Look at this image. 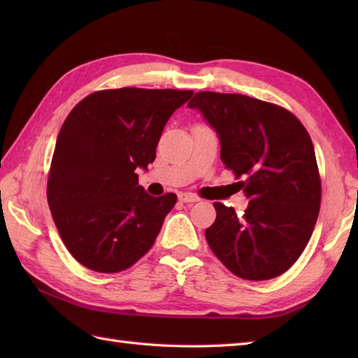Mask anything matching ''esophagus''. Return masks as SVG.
<instances>
[{
  "label": "esophagus",
  "instance_id": "34e87169",
  "mask_svg": "<svg viewBox=\"0 0 358 358\" xmlns=\"http://www.w3.org/2000/svg\"><path fill=\"white\" fill-rule=\"evenodd\" d=\"M178 200H180L181 203H194V201L199 200V196L194 195V194L181 192V194H178Z\"/></svg>",
  "mask_w": 358,
  "mask_h": 358
}]
</instances>
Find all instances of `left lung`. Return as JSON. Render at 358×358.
I'll return each instance as SVG.
<instances>
[{"label":"left lung","mask_w":358,"mask_h":358,"mask_svg":"<svg viewBox=\"0 0 358 358\" xmlns=\"http://www.w3.org/2000/svg\"><path fill=\"white\" fill-rule=\"evenodd\" d=\"M199 109L217 132L220 157L250 200L245 214L214 203L208 227L212 252L245 280L275 278L299 260L317 223L322 201L314 144L294 113L240 94L199 92Z\"/></svg>","instance_id":"obj_1"}]
</instances>
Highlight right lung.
I'll return each instance as SVG.
<instances>
[{
  "mask_svg": "<svg viewBox=\"0 0 358 358\" xmlns=\"http://www.w3.org/2000/svg\"><path fill=\"white\" fill-rule=\"evenodd\" d=\"M192 95L100 90L67 115L53 150L48 201L64 246L87 269L124 271L154 245L177 195H149L136 169L154 162L167 120Z\"/></svg>",
  "mask_w": 358,
  "mask_h": 358,
  "instance_id": "right-lung-1",
  "label": "right lung"
}]
</instances>
